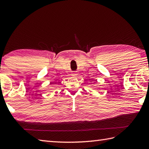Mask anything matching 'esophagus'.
<instances>
[{"label": "esophagus", "instance_id": "obj_1", "mask_svg": "<svg viewBox=\"0 0 149 149\" xmlns=\"http://www.w3.org/2000/svg\"><path fill=\"white\" fill-rule=\"evenodd\" d=\"M72 75L73 77H76L77 75V74H76V73L74 72V73H73V74H72Z\"/></svg>", "mask_w": 149, "mask_h": 149}]
</instances>
